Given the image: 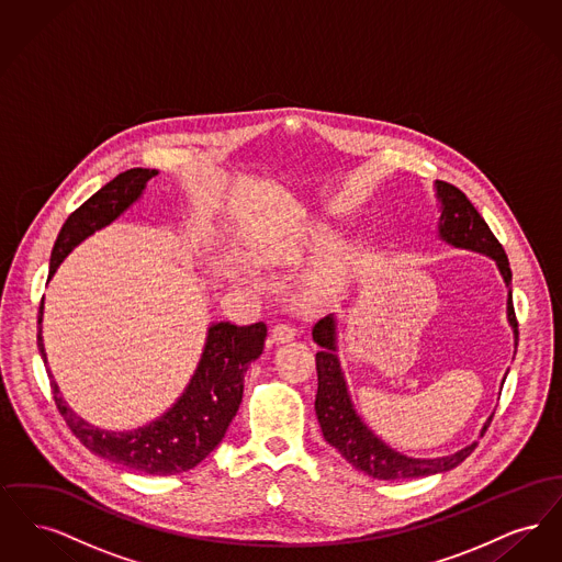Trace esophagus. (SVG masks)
I'll list each match as a JSON object with an SVG mask.
<instances>
[{
	"label": "esophagus",
	"mask_w": 562,
	"mask_h": 562,
	"mask_svg": "<svg viewBox=\"0 0 562 562\" xmlns=\"http://www.w3.org/2000/svg\"><path fill=\"white\" fill-rule=\"evenodd\" d=\"M294 337H296V330L289 324H276L271 328V344H276V346L289 344V341H293Z\"/></svg>",
	"instance_id": "1"
}]
</instances>
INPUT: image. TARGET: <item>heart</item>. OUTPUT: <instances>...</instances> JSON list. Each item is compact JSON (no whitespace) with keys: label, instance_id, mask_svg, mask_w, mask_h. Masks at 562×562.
Wrapping results in <instances>:
<instances>
[{"label":"heart","instance_id":"1","mask_svg":"<svg viewBox=\"0 0 562 562\" xmlns=\"http://www.w3.org/2000/svg\"><path fill=\"white\" fill-rule=\"evenodd\" d=\"M326 241V232L322 227H305L299 234H294L286 246H280L271 250L268 257H278L286 261H299L307 252H314ZM344 273V259L337 250H330L322 257L321 261L310 269L301 280V293L307 301H316L326 293H330Z\"/></svg>","mask_w":562,"mask_h":562}]
</instances>
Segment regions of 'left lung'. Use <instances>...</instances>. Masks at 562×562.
Masks as SVG:
<instances>
[{
    "label": "left lung",
    "instance_id": "8db88e82",
    "mask_svg": "<svg viewBox=\"0 0 562 562\" xmlns=\"http://www.w3.org/2000/svg\"><path fill=\"white\" fill-rule=\"evenodd\" d=\"M434 195L440 204L436 236L453 248H463L484 255L495 261L499 276L508 289L506 316L514 333V348L518 346V324L512 305V271L508 257L502 244L493 236L488 225L484 223L479 211L465 198L463 191L445 183L434 181ZM337 316L328 314L322 318L312 337L321 346L316 353L318 369V394H316V415L321 424L324 440L346 457L358 472L376 479V481H404V479H422L431 474H442L457 468L468 454L476 449V442L442 457H411L392 449L385 440H381L373 429L364 424L356 404L349 394L348 379L339 358V326ZM508 374V373H506ZM502 379V385L506 381ZM493 415L484 422L481 436L488 428Z\"/></svg>",
    "mask_w": 562,
    "mask_h": 562
}]
</instances>
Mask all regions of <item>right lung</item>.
Instances as JSON below:
<instances>
[{"instance_id": "add662e5", "label": "right lung", "mask_w": 562, "mask_h": 562, "mask_svg": "<svg viewBox=\"0 0 562 562\" xmlns=\"http://www.w3.org/2000/svg\"><path fill=\"white\" fill-rule=\"evenodd\" d=\"M158 170L133 168L117 175L71 214L50 255V276L58 266L97 232L105 229L143 198L147 183ZM44 301L37 318V349L46 364L54 402L69 429L80 438L90 453L147 476H170L195 468L225 438L232 419L240 408L244 373L252 360L263 353L268 326L263 322L236 326L232 322H213L206 328V341L189 376L188 385L156 419L133 429H108L94 426L78 415L63 398L48 367V353L42 335Z\"/></svg>"}]
</instances>
